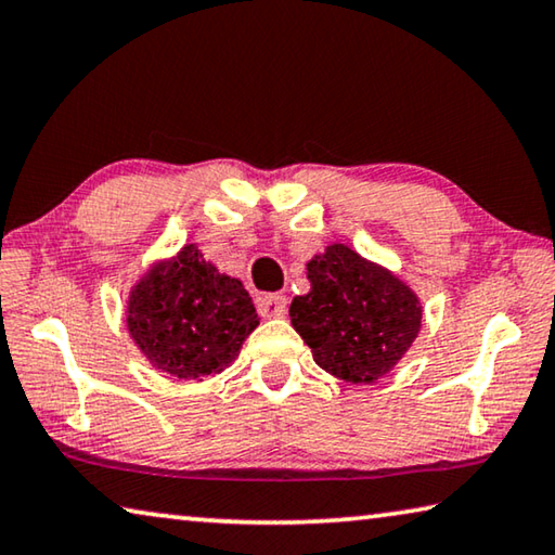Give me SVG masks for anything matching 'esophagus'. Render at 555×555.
<instances>
[{"instance_id": "34e87169", "label": "esophagus", "mask_w": 555, "mask_h": 555, "mask_svg": "<svg viewBox=\"0 0 555 555\" xmlns=\"http://www.w3.org/2000/svg\"><path fill=\"white\" fill-rule=\"evenodd\" d=\"M288 300L284 294H264L257 298V311L261 318H284Z\"/></svg>"}]
</instances>
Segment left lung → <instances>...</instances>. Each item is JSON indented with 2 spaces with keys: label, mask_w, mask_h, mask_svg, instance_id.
I'll return each instance as SVG.
<instances>
[{
  "label": "left lung",
  "mask_w": 555,
  "mask_h": 555,
  "mask_svg": "<svg viewBox=\"0 0 555 555\" xmlns=\"http://www.w3.org/2000/svg\"><path fill=\"white\" fill-rule=\"evenodd\" d=\"M311 291L288 308L291 325L318 367L352 384H372L397 364L421 331L413 291L345 244L308 261Z\"/></svg>",
  "instance_id": "left-lung-1"
}]
</instances>
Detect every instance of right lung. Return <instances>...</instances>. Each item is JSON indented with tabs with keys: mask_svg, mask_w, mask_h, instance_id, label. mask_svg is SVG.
Returning a JSON list of instances; mask_svg holds the SVG:
<instances>
[{
	"mask_svg": "<svg viewBox=\"0 0 555 555\" xmlns=\"http://www.w3.org/2000/svg\"><path fill=\"white\" fill-rule=\"evenodd\" d=\"M257 325L242 281L220 274L195 244L149 269L129 294V335L156 370L178 379L203 382L230 367Z\"/></svg>",
	"mask_w": 555,
	"mask_h": 555,
	"instance_id": "right-lung-1",
	"label": "right lung"
}]
</instances>
